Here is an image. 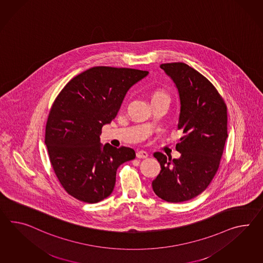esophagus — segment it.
<instances>
[{
	"instance_id": "34e87169",
	"label": "esophagus",
	"mask_w": 263,
	"mask_h": 263,
	"mask_svg": "<svg viewBox=\"0 0 263 263\" xmlns=\"http://www.w3.org/2000/svg\"><path fill=\"white\" fill-rule=\"evenodd\" d=\"M136 156H137L138 159H146L148 157V153L146 151L141 150V151H138V152H137Z\"/></svg>"
}]
</instances>
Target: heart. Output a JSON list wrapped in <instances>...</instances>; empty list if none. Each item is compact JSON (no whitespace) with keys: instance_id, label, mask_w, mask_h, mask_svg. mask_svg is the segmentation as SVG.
Returning a JSON list of instances; mask_svg holds the SVG:
<instances>
[{"instance_id":"obj_1","label":"heart","mask_w":263,"mask_h":263,"mask_svg":"<svg viewBox=\"0 0 263 263\" xmlns=\"http://www.w3.org/2000/svg\"><path fill=\"white\" fill-rule=\"evenodd\" d=\"M160 95H165V94H163V93H157V94H156V95H155V97L160 96Z\"/></svg>"}]
</instances>
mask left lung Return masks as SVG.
Listing matches in <instances>:
<instances>
[{
    "instance_id": "8db88e82",
    "label": "left lung",
    "mask_w": 263,
    "mask_h": 263,
    "mask_svg": "<svg viewBox=\"0 0 263 263\" xmlns=\"http://www.w3.org/2000/svg\"><path fill=\"white\" fill-rule=\"evenodd\" d=\"M176 84L180 100L179 129L183 137L174 159L156 152L160 173L155 194L168 202H182L204 191L218 171L227 135V107L211 82L184 63L160 64Z\"/></svg>"
}]
</instances>
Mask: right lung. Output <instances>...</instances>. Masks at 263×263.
Wrapping results in <instances>:
<instances>
[{
  "label": "right lung",
  "instance_id": "obj_1",
  "mask_svg": "<svg viewBox=\"0 0 263 263\" xmlns=\"http://www.w3.org/2000/svg\"><path fill=\"white\" fill-rule=\"evenodd\" d=\"M148 71L95 66L73 78L52 104L45 144L54 173L73 198L96 203L113 191L119 166L134 160L132 148L102 146L100 135L123 98Z\"/></svg>",
  "mask_w": 263,
  "mask_h": 263
}]
</instances>
